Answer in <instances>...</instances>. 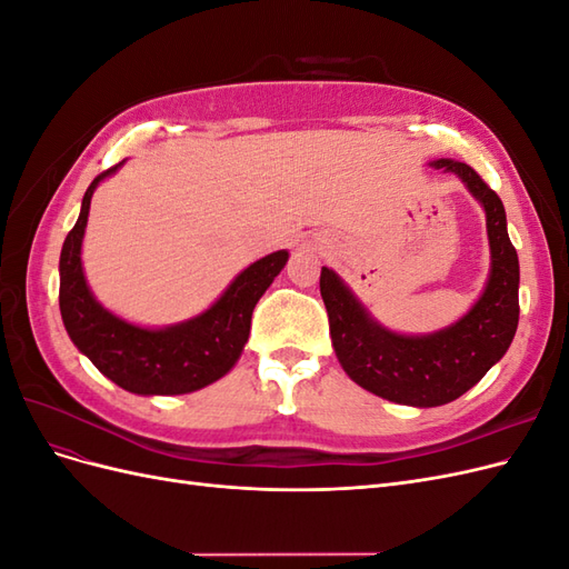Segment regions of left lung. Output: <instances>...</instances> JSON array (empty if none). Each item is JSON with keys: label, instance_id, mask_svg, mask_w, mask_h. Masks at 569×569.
Listing matches in <instances>:
<instances>
[{"label": "left lung", "instance_id": "left-lung-1", "mask_svg": "<svg viewBox=\"0 0 569 569\" xmlns=\"http://www.w3.org/2000/svg\"><path fill=\"white\" fill-rule=\"evenodd\" d=\"M435 168L456 173L487 211L491 274L468 316L435 335H396L368 316L330 268L320 270V295L341 368L382 399L418 408L443 406L472 389L503 358L520 320V263L503 201L468 163L441 159Z\"/></svg>", "mask_w": 569, "mask_h": 569}]
</instances>
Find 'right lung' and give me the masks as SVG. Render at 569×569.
I'll use <instances>...</instances> for the list:
<instances>
[{
    "instance_id": "right-lung-1",
    "label": "right lung",
    "mask_w": 569,
    "mask_h": 569,
    "mask_svg": "<svg viewBox=\"0 0 569 569\" xmlns=\"http://www.w3.org/2000/svg\"><path fill=\"white\" fill-rule=\"evenodd\" d=\"M118 166L92 180L82 197L78 222L61 249L59 308L66 332L101 375L126 391L144 396L197 391L226 375L242 356L253 308L284 268L289 253L274 251L251 263L209 311L187 322L166 330H144L116 318L94 301L84 282L80 247L94 187Z\"/></svg>"
}]
</instances>
